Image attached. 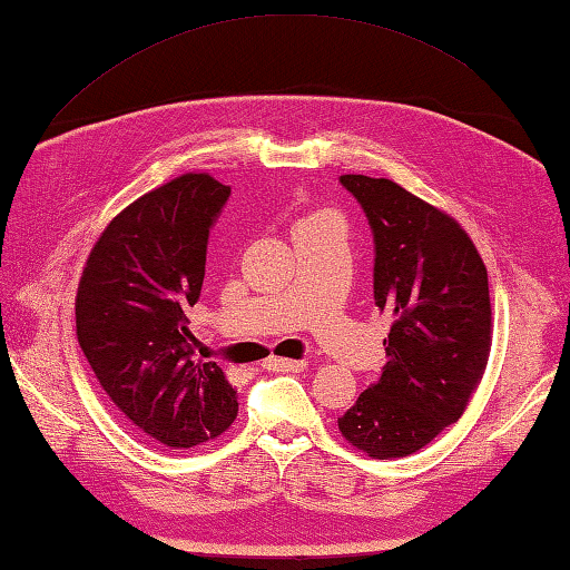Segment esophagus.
<instances>
[{
  "instance_id": "obj_1",
  "label": "esophagus",
  "mask_w": 570,
  "mask_h": 570,
  "mask_svg": "<svg viewBox=\"0 0 570 570\" xmlns=\"http://www.w3.org/2000/svg\"><path fill=\"white\" fill-rule=\"evenodd\" d=\"M264 370H269V372H304L306 362L304 360H286V357H269L264 362Z\"/></svg>"
}]
</instances>
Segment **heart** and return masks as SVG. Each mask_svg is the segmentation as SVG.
I'll return each mask as SVG.
<instances>
[{"mask_svg":"<svg viewBox=\"0 0 570 570\" xmlns=\"http://www.w3.org/2000/svg\"><path fill=\"white\" fill-rule=\"evenodd\" d=\"M318 220H337V217H335L333 213H328V210H318V213H313V215H308L304 223H318Z\"/></svg>","mask_w":570,"mask_h":570,"instance_id":"obj_1","label":"heart"}]
</instances>
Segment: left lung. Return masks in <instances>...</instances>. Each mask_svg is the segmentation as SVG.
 Instances as JSON below:
<instances>
[{
  "label": "left lung",
  "instance_id": "1",
  "mask_svg": "<svg viewBox=\"0 0 570 570\" xmlns=\"http://www.w3.org/2000/svg\"><path fill=\"white\" fill-rule=\"evenodd\" d=\"M341 184L370 220L374 304L394 323L382 377L337 429L372 458H404L463 416L482 380L492 345L488 269L451 215L394 180L347 174Z\"/></svg>",
  "mask_w": 570,
  "mask_h": 570
}]
</instances>
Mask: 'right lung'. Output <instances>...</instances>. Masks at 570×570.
<instances>
[{"instance_id":"1","label":"right lung","mask_w":570,"mask_h":570,"mask_svg":"<svg viewBox=\"0 0 570 570\" xmlns=\"http://www.w3.org/2000/svg\"><path fill=\"white\" fill-rule=\"evenodd\" d=\"M227 198L208 174L144 193L105 227L80 276V350L112 404L166 448L213 441L237 416V392L188 331Z\"/></svg>"}]
</instances>
